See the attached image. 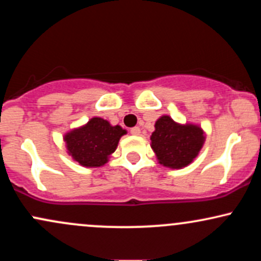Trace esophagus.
I'll list each match as a JSON object with an SVG mask.
<instances>
[{
  "mask_svg": "<svg viewBox=\"0 0 261 261\" xmlns=\"http://www.w3.org/2000/svg\"><path fill=\"white\" fill-rule=\"evenodd\" d=\"M130 133L133 134V135H135V136H139V135L141 134V130H140V127H139V126H136V127H133V128H131Z\"/></svg>",
  "mask_w": 261,
  "mask_h": 261,
  "instance_id": "esophagus-1",
  "label": "esophagus"
}]
</instances>
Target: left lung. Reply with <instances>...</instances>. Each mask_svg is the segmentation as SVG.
Returning <instances> with one entry per match:
<instances>
[{"label": "left lung", "instance_id": "1", "mask_svg": "<svg viewBox=\"0 0 261 261\" xmlns=\"http://www.w3.org/2000/svg\"><path fill=\"white\" fill-rule=\"evenodd\" d=\"M149 139L158 163L170 169H181L199 155L206 133L197 124H180L169 115H162L155 121Z\"/></svg>", "mask_w": 261, "mask_h": 261}]
</instances>
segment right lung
<instances>
[{"label":"right lung","mask_w":261,"mask_h":261,"mask_svg":"<svg viewBox=\"0 0 261 261\" xmlns=\"http://www.w3.org/2000/svg\"><path fill=\"white\" fill-rule=\"evenodd\" d=\"M126 135L120 125L94 116L85 125L71 128L64 135L66 151L80 166L98 168L108 163L121 136Z\"/></svg>","instance_id":"right-lung-1"}]
</instances>
